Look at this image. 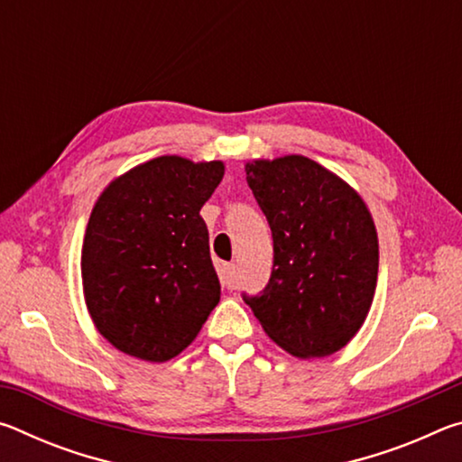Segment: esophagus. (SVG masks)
Returning <instances> with one entry per match:
<instances>
[{"label":"esophagus","mask_w":462,"mask_h":462,"mask_svg":"<svg viewBox=\"0 0 462 462\" xmlns=\"http://www.w3.org/2000/svg\"><path fill=\"white\" fill-rule=\"evenodd\" d=\"M220 281H222V285H226L228 289H236V285H238V269H236V264L224 263L222 269H220Z\"/></svg>","instance_id":"obj_1"}]
</instances>
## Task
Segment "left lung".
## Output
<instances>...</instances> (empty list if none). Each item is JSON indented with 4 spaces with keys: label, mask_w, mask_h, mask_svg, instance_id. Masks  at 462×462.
Returning a JSON list of instances; mask_svg holds the SVG:
<instances>
[{
    "label": "left lung",
    "mask_w": 462,
    "mask_h": 462,
    "mask_svg": "<svg viewBox=\"0 0 462 462\" xmlns=\"http://www.w3.org/2000/svg\"><path fill=\"white\" fill-rule=\"evenodd\" d=\"M246 181L273 232V271L261 295H242L269 338L300 358L353 340L369 314L379 240L366 203L301 154L246 162Z\"/></svg>",
    "instance_id": "obj_1"
}]
</instances>
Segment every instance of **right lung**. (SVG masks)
Returning a JSON list of instances; mask_svg holds the SVG:
<instances>
[{
  "mask_svg": "<svg viewBox=\"0 0 462 462\" xmlns=\"http://www.w3.org/2000/svg\"><path fill=\"white\" fill-rule=\"evenodd\" d=\"M222 177V161L159 156L114 179L93 206L81 250L85 303L122 353L169 361L220 301L199 209Z\"/></svg>",
  "mask_w": 462,
  "mask_h": 462,
  "instance_id": "right-lung-1",
  "label": "right lung"
}]
</instances>
